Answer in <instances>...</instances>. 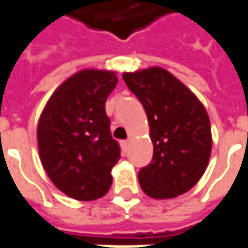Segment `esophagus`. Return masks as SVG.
I'll use <instances>...</instances> for the list:
<instances>
[{"label": "esophagus", "instance_id": "1", "mask_svg": "<svg viewBox=\"0 0 248 248\" xmlns=\"http://www.w3.org/2000/svg\"><path fill=\"white\" fill-rule=\"evenodd\" d=\"M129 145H130V140H126V141H122V142H121V146H122V151H124V152H127V151H129Z\"/></svg>", "mask_w": 248, "mask_h": 248}]
</instances>
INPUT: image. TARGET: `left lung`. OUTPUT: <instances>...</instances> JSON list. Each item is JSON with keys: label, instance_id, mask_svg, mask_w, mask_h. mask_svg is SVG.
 I'll use <instances>...</instances> for the list:
<instances>
[{"label": "left lung", "instance_id": "8db88e82", "mask_svg": "<svg viewBox=\"0 0 248 248\" xmlns=\"http://www.w3.org/2000/svg\"><path fill=\"white\" fill-rule=\"evenodd\" d=\"M122 77L144 106L153 144L152 161L138 172L140 186L155 200L185 194L201 179L212 152L203 104L163 67L124 72Z\"/></svg>", "mask_w": 248, "mask_h": 248}]
</instances>
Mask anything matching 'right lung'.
Here are the masks:
<instances>
[{
	"label": "right lung",
	"instance_id": "right-lung-1",
	"mask_svg": "<svg viewBox=\"0 0 248 248\" xmlns=\"http://www.w3.org/2000/svg\"><path fill=\"white\" fill-rule=\"evenodd\" d=\"M115 72L82 69L54 91L38 122L42 166L54 186L77 201L102 198L121 149L110 131L106 100Z\"/></svg>",
	"mask_w": 248,
	"mask_h": 248
}]
</instances>
